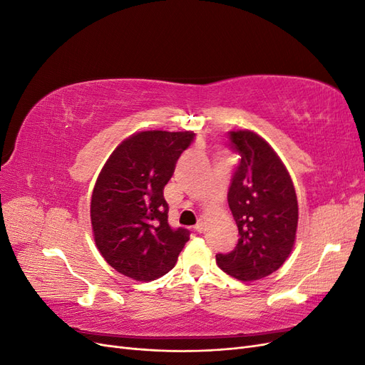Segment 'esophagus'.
<instances>
[{"instance_id": "1", "label": "esophagus", "mask_w": 365, "mask_h": 365, "mask_svg": "<svg viewBox=\"0 0 365 365\" xmlns=\"http://www.w3.org/2000/svg\"><path fill=\"white\" fill-rule=\"evenodd\" d=\"M195 230L197 231V233H202V231L205 230V224H204V220H200V222H197V224L195 225Z\"/></svg>"}]
</instances>
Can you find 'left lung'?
<instances>
[{
  "instance_id": "obj_1",
  "label": "left lung",
  "mask_w": 365,
  "mask_h": 365,
  "mask_svg": "<svg viewBox=\"0 0 365 365\" xmlns=\"http://www.w3.org/2000/svg\"><path fill=\"white\" fill-rule=\"evenodd\" d=\"M240 163L228 190V205L239 230L236 248L216 254L217 267L242 282L277 271L297 237L298 202L286 165L254 130L228 132Z\"/></svg>"
}]
</instances>
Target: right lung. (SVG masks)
I'll return each instance as SVG.
<instances>
[{
  "label": "right lung",
  "mask_w": 365,
  "mask_h": 365,
  "mask_svg": "<svg viewBox=\"0 0 365 365\" xmlns=\"http://www.w3.org/2000/svg\"><path fill=\"white\" fill-rule=\"evenodd\" d=\"M193 137L192 130L137 132L120 143L97 176L90 210L96 247L132 280L168 274L190 237L185 228H170L163 190Z\"/></svg>",
  "instance_id": "1"
}]
</instances>
